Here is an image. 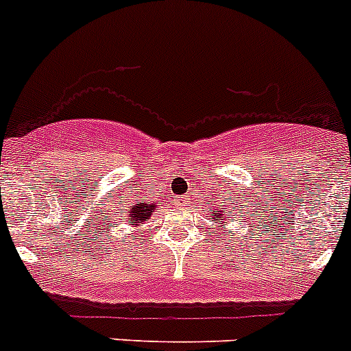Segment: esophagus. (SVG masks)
Listing matches in <instances>:
<instances>
[{
	"label": "esophagus",
	"instance_id": "obj_1",
	"mask_svg": "<svg viewBox=\"0 0 351 351\" xmlns=\"http://www.w3.org/2000/svg\"><path fill=\"white\" fill-rule=\"evenodd\" d=\"M181 202H186V198H182V200Z\"/></svg>",
	"mask_w": 351,
	"mask_h": 351
}]
</instances>
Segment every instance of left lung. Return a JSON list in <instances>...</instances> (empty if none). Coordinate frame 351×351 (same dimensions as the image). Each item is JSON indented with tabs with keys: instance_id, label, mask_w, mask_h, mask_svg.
Wrapping results in <instances>:
<instances>
[{
	"instance_id": "obj_1",
	"label": "left lung",
	"mask_w": 351,
	"mask_h": 351,
	"mask_svg": "<svg viewBox=\"0 0 351 351\" xmlns=\"http://www.w3.org/2000/svg\"><path fill=\"white\" fill-rule=\"evenodd\" d=\"M210 219L217 223V228L223 226V223H224V214H223V210H219V208H214V210H212Z\"/></svg>"
}]
</instances>
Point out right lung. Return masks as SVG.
Masks as SVG:
<instances>
[{"label": "right lung", "mask_w": 351, "mask_h": 351, "mask_svg": "<svg viewBox=\"0 0 351 351\" xmlns=\"http://www.w3.org/2000/svg\"><path fill=\"white\" fill-rule=\"evenodd\" d=\"M154 210H156V205L151 204V202L136 200V204L128 207L127 221H130V223L136 224V226H143V224L149 219L151 214H153Z\"/></svg>", "instance_id": "right-lung-1"}]
</instances>
